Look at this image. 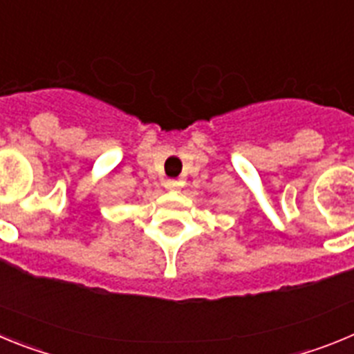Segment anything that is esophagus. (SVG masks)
Returning a JSON list of instances; mask_svg holds the SVG:
<instances>
[{"label": "esophagus", "instance_id": "esophagus-1", "mask_svg": "<svg viewBox=\"0 0 354 354\" xmlns=\"http://www.w3.org/2000/svg\"><path fill=\"white\" fill-rule=\"evenodd\" d=\"M165 187H167V192H179L180 183H179V180L170 179V180H167V183H165Z\"/></svg>", "mask_w": 354, "mask_h": 354}]
</instances>
